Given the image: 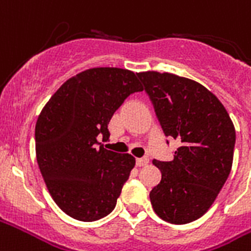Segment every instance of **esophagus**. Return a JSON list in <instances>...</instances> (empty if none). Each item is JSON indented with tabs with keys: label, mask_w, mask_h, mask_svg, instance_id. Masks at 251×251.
Instances as JSON below:
<instances>
[{
	"label": "esophagus",
	"mask_w": 251,
	"mask_h": 251,
	"mask_svg": "<svg viewBox=\"0 0 251 251\" xmlns=\"http://www.w3.org/2000/svg\"><path fill=\"white\" fill-rule=\"evenodd\" d=\"M149 160H150V159H149L147 156H143V158H138L135 163H137V166H138V167H143V166L149 164Z\"/></svg>",
	"instance_id": "34e87169"
}]
</instances>
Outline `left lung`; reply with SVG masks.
Listing matches in <instances>:
<instances>
[{
  "label": "left lung",
  "mask_w": 251,
  "mask_h": 251,
  "mask_svg": "<svg viewBox=\"0 0 251 251\" xmlns=\"http://www.w3.org/2000/svg\"><path fill=\"white\" fill-rule=\"evenodd\" d=\"M138 77L164 135L180 142L171 162H152L162 180L151 189V204L167 223H192L209 209L230 174L236 130L226 109L201 84L155 71Z\"/></svg>",
  "instance_id": "left-lung-1"
}]
</instances>
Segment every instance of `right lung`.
<instances>
[{
  "mask_svg": "<svg viewBox=\"0 0 251 251\" xmlns=\"http://www.w3.org/2000/svg\"><path fill=\"white\" fill-rule=\"evenodd\" d=\"M137 76L110 67L83 71L53 93L38 117L36 162L53 201L72 219L108 216L129 179L135 159L97 139L108 138L114 112L143 91Z\"/></svg>",
  "mask_w": 251,
  "mask_h": 251,
  "instance_id": "right-lung-1",
  "label": "right lung"
}]
</instances>
